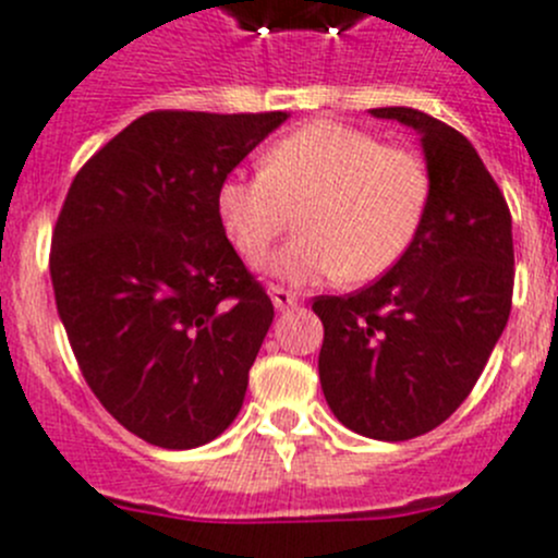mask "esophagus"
<instances>
[{
    "instance_id": "1",
    "label": "esophagus",
    "mask_w": 558,
    "mask_h": 558,
    "mask_svg": "<svg viewBox=\"0 0 558 558\" xmlns=\"http://www.w3.org/2000/svg\"><path fill=\"white\" fill-rule=\"evenodd\" d=\"M269 296H272V303L278 311H289L294 308V305H300V296H296L294 291L283 289V286H272V289H269Z\"/></svg>"
}]
</instances>
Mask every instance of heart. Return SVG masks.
<instances>
[{
    "label": "heart",
    "mask_w": 558,
    "mask_h": 558,
    "mask_svg": "<svg viewBox=\"0 0 558 558\" xmlns=\"http://www.w3.org/2000/svg\"><path fill=\"white\" fill-rule=\"evenodd\" d=\"M429 206V170L415 150L372 132L316 121L264 154V173L228 175L217 211L247 264H262L300 215V236L272 258L289 283H366L402 262Z\"/></svg>",
    "instance_id": "1"
}]
</instances>
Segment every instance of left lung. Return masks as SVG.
I'll list each match as a JSON object with an SVG mask.
<instances>
[{
  "instance_id": "8db88e82",
  "label": "left lung",
  "mask_w": 558,
  "mask_h": 558,
  "mask_svg": "<svg viewBox=\"0 0 558 558\" xmlns=\"http://www.w3.org/2000/svg\"><path fill=\"white\" fill-rule=\"evenodd\" d=\"M421 134L429 206L402 262L343 296H316L319 379L332 415L374 440H410L468 399L507 327L512 215L457 129L410 107L372 109Z\"/></svg>"
}]
</instances>
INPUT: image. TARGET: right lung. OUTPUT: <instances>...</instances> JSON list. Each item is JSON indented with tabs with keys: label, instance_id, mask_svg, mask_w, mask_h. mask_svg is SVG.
<instances>
[{
	"label": "right lung",
	"instance_id": "right-lung-1",
	"mask_svg": "<svg viewBox=\"0 0 558 558\" xmlns=\"http://www.w3.org/2000/svg\"><path fill=\"white\" fill-rule=\"evenodd\" d=\"M286 112L156 109L76 173L51 233L57 314L118 424L161 449L231 426L275 319L217 211V192Z\"/></svg>",
	"mask_w": 558,
	"mask_h": 558
}]
</instances>
